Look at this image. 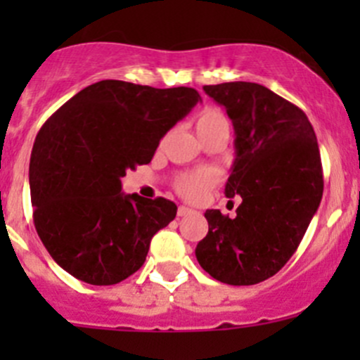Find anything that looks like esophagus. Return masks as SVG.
I'll list each match as a JSON object with an SVG mask.
<instances>
[{
  "mask_svg": "<svg viewBox=\"0 0 360 360\" xmlns=\"http://www.w3.org/2000/svg\"><path fill=\"white\" fill-rule=\"evenodd\" d=\"M193 212V209H190V207H186V205H179V209H177V216H188V214H191Z\"/></svg>",
  "mask_w": 360,
  "mask_h": 360,
  "instance_id": "esophagus-1",
  "label": "esophagus"
}]
</instances>
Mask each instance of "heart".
<instances>
[{
  "label": "heart",
  "instance_id": "1",
  "mask_svg": "<svg viewBox=\"0 0 360 360\" xmlns=\"http://www.w3.org/2000/svg\"><path fill=\"white\" fill-rule=\"evenodd\" d=\"M195 129H197L198 137H203L217 129H228V120L224 112L217 110V108H203L195 116ZM216 183L217 174L210 169H202L197 170V172L183 174V176L177 177L176 188L183 197L190 198V200H198Z\"/></svg>",
  "mask_w": 360,
  "mask_h": 360
}]
</instances>
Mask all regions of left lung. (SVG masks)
Here are the masks:
<instances>
[{
	"label": "left lung",
	"instance_id": "obj_1",
	"mask_svg": "<svg viewBox=\"0 0 360 360\" xmlns=\"http://www.w3.org/2000/svg\"><path fill=\"white\" fill-rule=\"evenodd\" d=\"M226 108L235 158L224 193L240 195L237 216L205 210L209 233L195 254L210 277L252 285L274 277L296 252L324 191L321 151L307 115L250 82L205 85Z\"/></svg>",
	"mask_w": 360,
	"mask_h": 360
}]
</instances>
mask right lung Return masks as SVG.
I'll return each mask as SVG.
<instances>
[{"mask_svg": "<svg viewBox=\"0 0 360 360\" xmlns=\"http://www.w3.org/2000/svg\"><path fill=\"white\" fill-rule=\"evenodd\" d=\"M198 101L190 86L103 79L71 97L39 129L29 162L32 219L68 274L112 285L143 266L151 238L176 217L177 205L122 193V177L150 163L160 139Z\"/></svg>", "mask_w": 360, "mask_h": 360, "instance_id": "right-lung-1", "label": "right lung"}]
</instances>
